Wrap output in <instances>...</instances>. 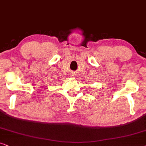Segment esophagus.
Instances as JSON below:
<instances>
[{"label":"esophagus","mask_w":146,"mask_h":146,"mask_svg":"<svg viewBox=\"0 0 146 146\" xmlns=\"http://www.w3.org/2000/svg\"><path fill=\"white\" fill-rule=\"evenodd\" d=\"M72 75H73H73H75V74H72Z\"/></svg>","instance_id":"esophagus-1"}]
</instances>
